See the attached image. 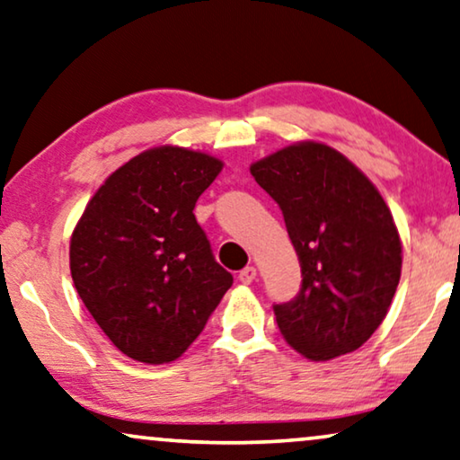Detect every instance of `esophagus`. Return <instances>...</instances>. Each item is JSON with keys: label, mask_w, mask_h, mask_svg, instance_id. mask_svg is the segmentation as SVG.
Instances as JSON below:
<instances>
[{"label": "esophagus", "mask_w": 460, "mask_h": 460, "mask_svg": "<svg viewBox=\"0 0 460 460\" xmlns=\"http://www.w3.org/2000/svg\"><path fill=\"white\" fill-rule=\"evenodd\" d=\"M256 277H258V270L253 269V266H245V269L239 270V274H237L239 283H243V285H250Z\"/></svg>", "instance_id": "obj_1"}]
</instances>
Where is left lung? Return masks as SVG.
I'll return each instance as SVG.
<instances>
[{"mask_svg": "<svg viewBox=\"0 0 460 460\" xmlns=\"http://www.w3.org/2000/svg\"><path fill=\"white\" fill-rule=\"evenodd\" d=\"M250 171L283 210L304 277L296 297L274 305L280 334L312 361L355 351L382 324L401 279V237L386 202L320 142L291 144Z\"/></svg>", "mask_w": 460, "mask_h": 460, "instance_id": "left-lung-1", "label": "left lung"}]
</instances>
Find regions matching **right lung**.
Returning <instances> with one entry per match:
<instances>
[{"label": "right lung", "mask_w": 460, "mask_h": 460, "mask_svg": "<svg viewBox=\"0 0 460 460\" xmlns=\"http://www.w3.org/2000/svg\"><path fill=\"white\" fill-rule=\"evenodd\" d=\"M223 163L207 153L144 150L107 177L70 242L80 299L123 355L180 358L233 285L194 217Z\"/></svg>", "instance_id": "1"}]
</instances>
